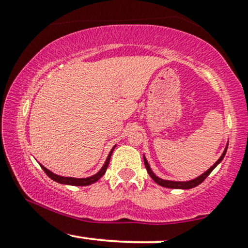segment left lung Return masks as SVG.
I'll return each instance as SVG.
<instances>
[{
  "instance_id": "1",
  "label": "left lung",
  "mask_w": 248,
  "mask_h": 248,
  "mask_svg": "<svg viewBox=\"0 0 248 248\" xmlns=\"http://www.w3.org/2000/svg\"><path fill=\"white\" fill-rule=\"evenodd\" d=\"M227 146H229V143H227ZM227 146H226V148H225L224 153L221 154L220 157H219V160H218L217 162H216V163L213 164V166H212L211 168H210L209 170H206L205 172L202 173V175H201V176H198L197 178L191 179V181H186V182H173V181H167V179H162V178H160V177H157V176H156L155 173H154V172L152 171V169H150L149 163H148V161L146 160V157H144V155H143L144 166H146V169H147L148 173H149V175H150V177H152V178L154 179V181H155L156 183L158 184V186H164V187H169V189H192V187H195V186H199V184H201L202 182H203L204 179H205V178L207 177V176H209L210 173H211L212 170L215 169V168L217 167L218 164L220 163L221 161H223V158H224L225 154H226Z\"/></svg>"
}]
</instances>
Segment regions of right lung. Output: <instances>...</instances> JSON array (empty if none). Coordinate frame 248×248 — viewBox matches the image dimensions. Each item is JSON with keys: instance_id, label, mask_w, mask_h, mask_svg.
Wrapping results in <instances>:
<instances>
[{"instance_id": "right-lung-1", "label": "right lung", "mask_w": 248, "mask_h": 248, "mask_svg": "<svg viewBox=\"0 0 248 248\" xmlns=\"http://www.w3.org/2000/svg\"><path fill=\"white\" fill-rule=\"evenodd\" d=\"M115 146L113 147V149L110 150V153L108 154V157L106 162H105V164L102 166V168L100 170H99L98 172L95 173V175L91 176V177H86V178H75V177H64V176H59V175H56V173H53L52 171H50L49 169H46L45 167H42V169L44 170L45 173H46L47 176L51 179H53V181L57 182V183H61V184H67V186H91V184L95 183L98 179H100L102 176H104V173L106 172L107 170V167L108 164H109V160H110V156H112V153L113 150H114Z\"/></svg>"}]
</instances>
